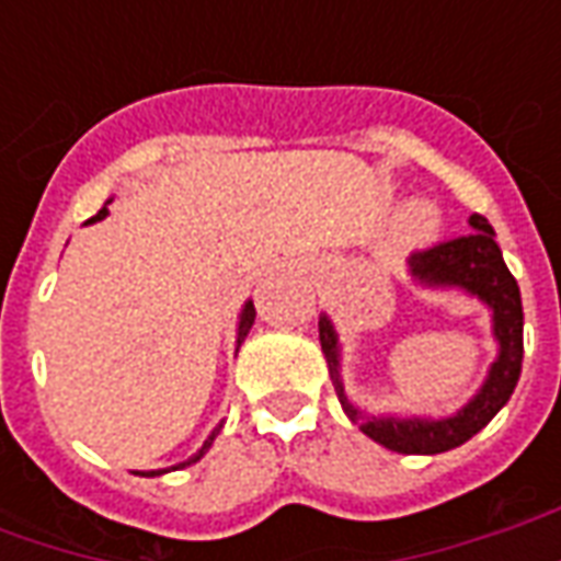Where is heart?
<instances>
[{
	"mask_svg": "<svg viewBox=\"0 0 561 561\" xmlns=\"http://www.w3.org/2000/svg\"><path fill=\"white\" fill-rule=\"evenodd\" d=\"M435 231H438V216L433 213V207L412 204L400 216L397 228H393V245L397 249H414V245H423L426 240H433Z\"/></svg>",
	"mask_w": 561,
	"mask_h": 561,
	"instance_id": "1",
	"label": "heart"
}]
</instances>
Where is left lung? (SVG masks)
Instances as JSON below:
<instances>
[{
    "mask_svg": "<svg viewBox=\"0 0 561 561\" xmlns=\"http://www.w3.org/2000/svg\"><path fill=\"white\" fill-rule=\"evenodd\" d=\"M471 233L447 240L433 249H423L409 257V273L423 288H459V291L478 297L493 312V336L499 342V357L483 378L481 390L471 397L457 414L450 417H376L357 409L345 385H342V357L340 336L330 324L328 316L318 321V340L321 352L328 357L330 381L336 388L342 412L352 417L373 442L385 445L397 454H445L450 447L469 442L471 435L481 433L493 421L499 409L511 400L517 388L519 369H523V304H519V285L511 276L502 249L495 243V231L481 213L469 216Z\"/></svg>",
    "mask_w": 561,
    "mask_h": 561,
    "instance_id": "1",
    "label": "left lung"
}]
</instances>
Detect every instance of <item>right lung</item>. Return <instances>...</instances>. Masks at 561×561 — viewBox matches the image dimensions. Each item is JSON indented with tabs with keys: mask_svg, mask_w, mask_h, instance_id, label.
<instances>
[{
	"mask_svg": "<svg viewBox=\"0 0 561 561\" xmlns=\"http://www.w3.org/2000/svg\"><path fill=\"white\" fill-rule=\"evenodd\" d=\"M107 204H111V201H107ZM107 204H104V207L99 209V213H95V216H92V219L87 221V225H92V221H102L104 216H107ZM252 324H255V306H252V300H249V304L243 306V312H240V324H237V348L243 345L245 333L252 330ZM219 430H221V423H219V426H216V430H213V433H209V438H207V442H204V445H201V450H197L195 457H188V459H185V462H180V466H171V469H185V466H192V462H197V459H201V457H204V454H207L209 445H213V438L219 435ZM171 469L138 471V474H147V478H156V474H164V471H171Z\"/></svg>",
	"mask_w": 561,
	"mask_h": 561,
	"instance_id": "right-lung-1",
	"label": "right lung"
}]
</instances>
